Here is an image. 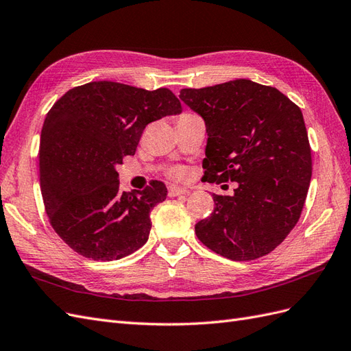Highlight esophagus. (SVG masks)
<instances>
[{
  "label": "esophagus",
  "mask_w": 351,
  "mask_h": 351,
  "mask_svg": "<svg viewBox=\"0 0 351 351\" xmlns=\"http://www.w3.org/2000/svg\"><path fill=\"white\" fill-rule=\"evenodd\" d=\"M189 190L186 187H178V186H171L168 189V195L169 196H180V195H187Z\"/></svg>",
  "instance_id": "esophagus-1"
}]
</instances>
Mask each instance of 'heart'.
<instances>
[{"label":"heart","mask_w":351,"mask_h":351,"mask_svg":"<svg viewBox=\"0 0 351 351\" xmlns=\"http://www.w3.org/2000/svg\"><path fill=\"white\" fill-rule=\"evenodd\" d=\"M169 176H171L176 180H182L186 176V171H184L183 168H174V169H171V173H169Z\"/></svg>","instance_id":"obj_1"}]
</instances>
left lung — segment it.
I'll return each mask as SVG.
<instances>
[{"instance_id":"8db88e82","label":"left lung","mask_w":351,"mask_h":351,"mask_svg":"<svg viewBox=\"0 0 351 351\" xmlns=\"http://www.w3.org/2000/svg\"><path fill=\"white\" fill-rule=\"evenodd\" d=\"M178 97L206 125L205 178L237 182L232 196L214 195V212L195 226L197 239L231 261L265 256L294 228L309 190L312 155L300 108L247 79Z\"/></svg>"}]
</instances>
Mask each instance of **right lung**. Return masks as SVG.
Returning <instances> with one entry per match:
<instances>
[{"label": "right lung", "mask_w": 351, "mask_h": 351, "mask_svg": "<svg viewBox=\"0 0 351 351\" xmlns=\"http://www.w3.org/2000/svg\"><path fill=\"white\" fill-rule=\"evenodd\" d=\"M182 112L176 95L115 82L73 88L52 105L40 133V192L52 228L93 261H117L147 241L151 209L167 187L120 192L117 165L134 155L145 127Z\"/></svg>", "instance_id": "1"}]
</instances>
